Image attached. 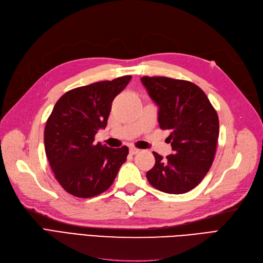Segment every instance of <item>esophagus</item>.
Masks as SVG:
<instances>
[{"instance_id": "obj_1", "label": "esophagus", "mask_w": 263, "mask_h": 263, "mask_svg": "<svg viewBox=\"0 0 263 263\" xmlns=\"http://www.w3.org/2000/svg\"><path fill=\"white\" fill-rule=\"evenodd\" d=\"M138 153H139V149H137V148H130V149H129V154H130L132 156L137 155Z\"/></svg>"}]
</instances>
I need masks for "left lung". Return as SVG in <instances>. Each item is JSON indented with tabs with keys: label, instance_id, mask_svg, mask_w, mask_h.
<instances>
[{
	"label": "left lung",
	"instance_id": "obj_1",
	"mask_svg": "<svg viewBox=\"0 0 263 263\" xmlns=\"http://www.w3.org/2000/svg\"><path fill=\"white\" fill-rule=\"evenodd\" d=\"M158 110L161 129L170 132L173 155L153 153L154 168L146 174L154 187L169 194L193 190L208 174L216 153L219 122L209 98L194 83L166 77H142Z\"/></svg>",
	"mask_w": 263,
	"mask_h": 263
}]
</instances>
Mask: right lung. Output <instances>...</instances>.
<instances>
[{
  "instance_id": "obj_1",
  "label": "right lung",
  "mask_w": 263,
  "mask_h": 263,
  "mask_svg": "<svg viewBox=\"0 0 263 263\" xmlns=\"http://www.w3.org/2000/svg\"><path fill=\"white\" fill-rule=\"evenodd\" d=\"M132 76L95 82L65 93L53 106L45 127V151L54 177L77 197L97 196L113 184L128 148H109L94 137L105 128L112 102Z\"/></svg>"
}]
</instances>
